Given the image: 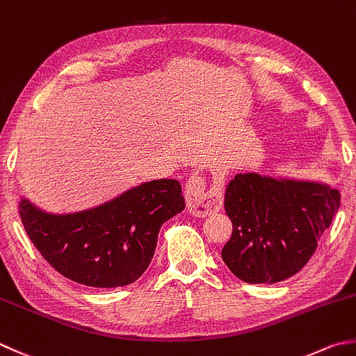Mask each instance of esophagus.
Masks as SVG:
<instances>
[{
    "mask_svg": "<svg viewBox=\"0 0 356 356\" xmlns=\"http://www.w3.org/2000/svg\"><path fill=\"white\" fill-rule=\"evenodd\" d=\"M186 207L191 214L197 218H205L213 213H218L224 205V190L222 186H213L207 190V182L204 177L193 174L185 185Z\"/></svg>",
    "mask_w": 356,
    "mask_h": 356,
    "instance_id": "34e87169",
    "label": "esophagus"
}]
</instances>
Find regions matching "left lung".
Segmentation results:
<instances>
[{"instance_id":"left-lung-1","label":"left lung","mask_w":356,"mask_h":356,"mask_svg":"<svg viewBox=\"0 0 356 356\" xmlns=\"http://www.w3.org/2000/svg\"><path fill=\"white\" fill-rule=\"evenodd\" d=\"M339 208V193L312 184L238 174L227 186L233 224L222 259L250 284H275L298 273Z\"/></svg>"}]
</instances>
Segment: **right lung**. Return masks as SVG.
Returning a JSON list of instances; mask_svg holds the SVG:
<instances>
[{
    "mask_svg": "<svg viewBox=\"0 0 356 356\" xmlns=\"http://www.w3.org/2000/svg\"><path fill=\"white\" fill-rule=\"evenodd\" d=\"M185 208L177 180L143 184L90 211L51 216L23 200L18 213L35 248L67 280L97 289L140 277L163 222Z\"/></svg>",
    "mask_w": 356,
    "mask_h": 356,
    "instance_id": "right-lung-1",
    "label": "right lung"
}]
</instances>
